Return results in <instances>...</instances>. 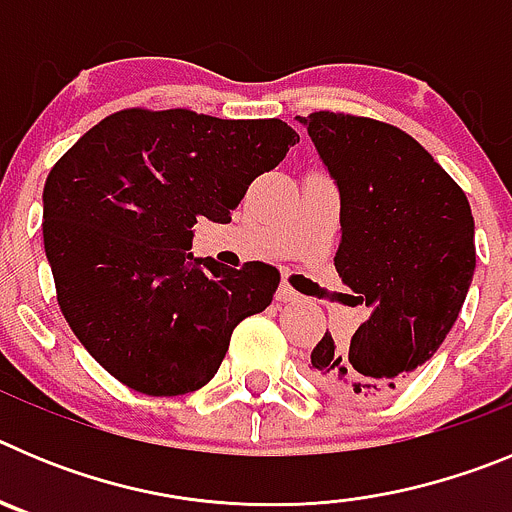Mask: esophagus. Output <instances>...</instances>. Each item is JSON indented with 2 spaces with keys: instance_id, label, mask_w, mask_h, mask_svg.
Here are the masks:
<instances>
[{
  "instance_id": "34e87169",
  "label": "esophagus",
  "mask_w": 512,
  "mask_h": 512,
  "mask_svg": "<svg viewBox=\"0 0 512 512\" xmlns=\"http://www.w3.org/2000/svg\"><path fill=\"white\" fill-rule=\"evenodd\" d=\"M277 300H279V302H300L302 297L297 295L295 289L289 287V284H282V287L277 289Z\"/></svg>"
}]
</instances>
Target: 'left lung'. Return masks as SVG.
I'll return each instance as SVG.
<instances>
[{
	"label": "left lung",
	"mask_w": 512,
	"mask_h": 512,
	"mask_svg": "<svg viewBox=\"0 0 512 512\" xmlns=\"http://www.w3.org/2000/svg\"><path fill=\"white\" fill-rule=\"evenodd\" d=\"M341 197L336 269L369 315L351 341L325 333L312 379L346 397H379L431 359L467 300L474 217L467 194L418 140L369 117H297Z\"/></svg>",
	"instance_id": "obj_1"
}]
</instances>
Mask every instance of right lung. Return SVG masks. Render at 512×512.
Segmentation results:
<instances>
[{"instance_id": "right-lung-1", "label": "right lung", "mask_w": 512, "mask_h": 512, "mask_svg": "<svg viewBox=\"0 0 512 512\" xmlns=\"http://www.w3.org/2000/svg\"><path fill=\"white\" fill-rule=\"evenodd\" d=\"M295 143L282 120L122 110L63 153L43 189L45 256L63 318L112 377L153 397L215 377L235 325L271 305L279 271L194 259L192 228L230 223Z\"/></svg>"}]
</instances>
